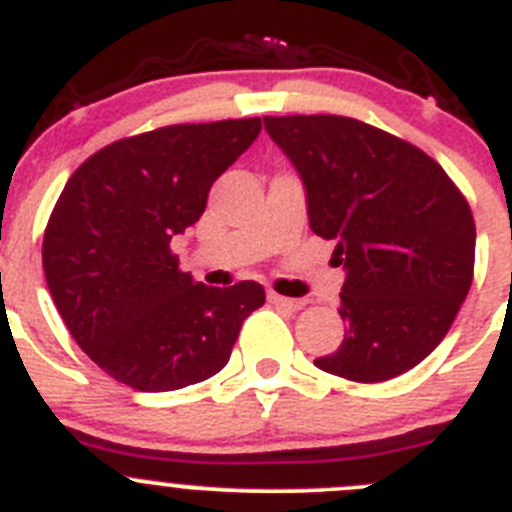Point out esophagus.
I'll use <instances>...</instances> for the list:
<instances>
[{"instance_id": "esophagus-1", "label": "esophagus", "mask_w": 512, "mask_h": 512, "mask_svg": "<svg viewBox=\"0 0 512 512\" xmlns=\"http://www.w3.org/2000/svg\"><path fill=\"white\" fill-rule=\"evenodd\" d=\"M267 301L275 303V306L280 308H288V311H301V308L306 306V301H301V298H285L278 296V293H267Z\"/></svg>"}]
</instances>
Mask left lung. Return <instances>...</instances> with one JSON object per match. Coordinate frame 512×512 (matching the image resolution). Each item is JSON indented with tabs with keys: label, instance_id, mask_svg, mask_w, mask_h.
<instances>
[{
	"label": "left lung",
	"instance_id": "obj_1",
	"mask_svg": "<svg viewBox=\"0 0 512 512\" xmlns=\"http://www.w3.org/2000/svg\"><path fill=\"white\" fill-rule=\"evenodd\" d=\"M296 165L313 234L344 265V342L316 367L382 382L439 347L474 278V219L464 193L421 147L336 114L265 117Z\"/></svg>",
	"mask_w": 512,
	"mask_h": 512
}]
</instances>
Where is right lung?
<instances>
[{
  "mask_svg": "<svg viewBox=\"0 0 512 512\" xmlns=\"http://www.w3.org/2000/svg\"><path fill=\"white\" fill-rule=\"evenodd\" d=\"M260 130V117L170 124L101 147L68 178L45 227V280L78 347L117 382L165 393L216 375L265 303L255 280L193 283L170 250Z\"/></svg>",
  "mask_w": 512,
  "mask_h": 512,
  "instance_id": "1",
  "label": "right lung"
}]
</instances>
